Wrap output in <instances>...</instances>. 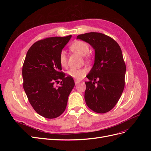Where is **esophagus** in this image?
Masks as SVG:
<instances>
[{"instance_id": "obj_1", "label": "esophagus", "mask_w": 151, "mask_h": 151, "mask_svg": "<svg viewBox=\"0 0 151 151\" xmlns=\"http://www.w3.org/2000/svg\"><path fill=\"white\" fill-rule=\"evenodd\" d=\"M80 81H78V80H75V84H76V85H77V84H78L79 83H80Z\"/></svg>"}]
</instances>
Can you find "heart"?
<instances>
[{"label":"heart","mask_w":151,"mask_h":151,"mask_svg":"<svg viewBox=\"0 0 151 151\" xmlns=\"http://www.w3.org/2000/svg\"><path fill=\"white\" fill-rule=\"evenodd\" d=\"M70 49L81 56L88 55L89 50V45L82 40H76L73 42L70 47ZM59 63L62 67H66L67 65V55L65 51H61L59 55ZM87 69L86 68H72L67 71V74L75 79H81L86 74Z\"/></svg>","instance_id":"heart-1"}]
</instances>
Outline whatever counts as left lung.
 Instances as JSON below:
<instances>
[{"label": "left lung", "mask_w": 151, "mask_h": 151, "mask_svg": "<svg viewBox=\"0 0 151 151\" xmlns=\"http://www.w3.org/2000/svg\"><path fill=\"white\" fill-rule=\"evenodd\" d=\"M77 38L89 43L95 50L94 65L86 76L89 81L85 83L86 104L96 113L108 112L118 101L125 87L126 65L122 50L116 41L103 33L91 32Z\"/></svg>", "instance_id": "left-lung-1"}]
</instances>
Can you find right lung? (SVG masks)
Masks as SVG:
<instances>
[{
    "mask_svg": "<svg viewBox=\"0 0 151 151\" xmlns=\"http://www.w3.org/2000/svg\"><path fill=\"white\" fill-rule=\"evenodd\" d=\"M72 35L50 37L35 43L26 53L22 66L23 88L29 101L40 115L52 119L64 112L74 87L72 77L61 71L59 55ZM62 80L57 88L55 82Z\"/></svg>",
    "mask_w": 151,
    "mask_h": 151,
    "instance_id": "1",
    "label": "right lung"
}]
</instances>
